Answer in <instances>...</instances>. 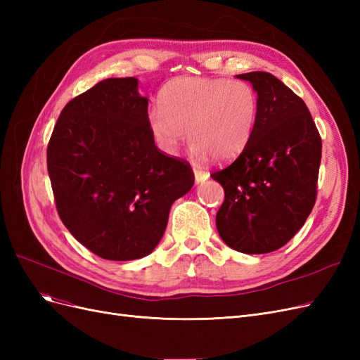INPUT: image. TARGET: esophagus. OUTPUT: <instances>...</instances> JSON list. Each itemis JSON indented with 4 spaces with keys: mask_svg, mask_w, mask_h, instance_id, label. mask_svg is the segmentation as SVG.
Returning <instances> with one entry per match:
<instances>
[{
    "mask_svg": "<svg viewBox=\"0 0 360 360\" xmlns=\"http://www.w3.org/2000/svg\"><path fill=\"white\" fill-rule=\"evenodd\" d=\"M193 176H195V181H197V183H202V181H205L207 179H209L210 174L207 172V171L195 168V169H193Z\"/></svg>",
    "mask_w": 360,
    "mask_h": 360,
    "instance_id": "34e87169",
    "label": "esophagus"
}]
</instances>
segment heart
Here are the masks:
<instances>
[{"label":"heart","instance_id":"b5f03b06","mask_svg":"<svg viewBox=\"0 0 360 360\" xmlns=\"http://www.w3.org/2000/svg\"><path fill=\"white\" fill-rule=\"evenodd\" d=\"M159 105L147 114V129L163 155L176 156L191 139L193 158L225 162L242 153L252 138L258 93L246 81L183 76L163 86Z\"/></svg>","mask_w":360,"mask_h":360}]
</instances>
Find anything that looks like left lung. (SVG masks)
Masks as SVG:
<instances>
[{"instance_id":"left-lung-1","label":"left lung","mask_w":360,"mask_h":360,"mask_svg":"<svg viewBox=\"0 0 360 360\" xmlns=\"http://www.w3.org/2000/svg\"><path fill=\"white\" fill-rule=\"evenodd\" d=\"M259 99L255 132L231 165L212 177L225 200L216 214L222 240L243 254H267L294 237L317 198L321 138L308 106L267 72L237 75Z\"/></svg>"}]
</instances>
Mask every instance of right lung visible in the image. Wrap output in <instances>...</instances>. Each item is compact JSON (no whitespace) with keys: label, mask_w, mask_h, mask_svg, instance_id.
<instances>
[{"label":"right lung","mask_w":360,"mask_h":360,"mask_svg":"<svg viewBox=\"0 0 360 360\" xmlns=\"http://www.w3.org/2000/svg\"><path fill=\"white\" fill-rule=\"evenodd\" d=\"M136 78H108L72 99L48 144L56 205L70 234L105 259L153 252L172 202L193 186L188 162L163 155L147 129Z\"/></svg>","instance_id":"obj_1"}]
</instances>
